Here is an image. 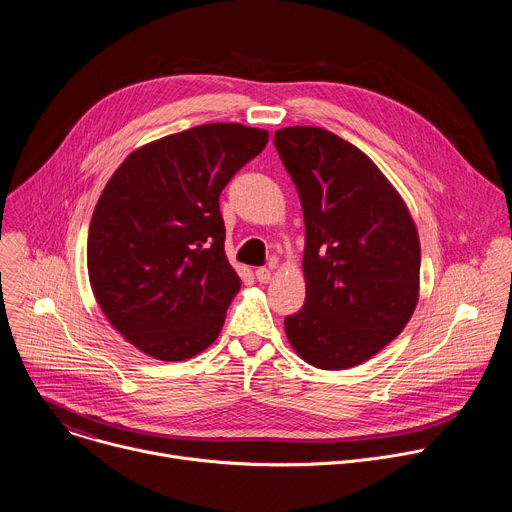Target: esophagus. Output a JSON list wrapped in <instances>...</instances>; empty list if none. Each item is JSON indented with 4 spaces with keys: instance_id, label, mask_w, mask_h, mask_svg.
Listing matches in <instances>:
<instances>
[{
    "instance_id": "esophagus-1",
    "label": "esophagus",
    "mask_w": 512,
    "mask_h": 512,
    "mask_svg": "<svg viewBox=\"0 0 512 512\" xmlns=\"http://www.w3.org/2000/svg\"><path fill=\"white\" fill-rule=\"evenodd\" d=\"M255 279H257L259 283H269V279H271V269L259 267V269L255 271Z\"/></svg>"
}]
</instances>
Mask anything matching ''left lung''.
<instances>
[{
	"mask_svg": "<svg viewBox=\"0 0 512 512\" xmlns=\"http://www.w3.org/2000/svg\"><path fill=\"white\" fill-rule=\"evenodd\" d=\"M306 223V304L285 318L294 350L316 369L362 364L397 338L419 300V235L375 162L322 127L275 131Z\"/></svg>",
	"mask_w": 512,
	"mask_h": 512,
	"instance_id": "1",
	"label": "left lung"
}]
</instances>
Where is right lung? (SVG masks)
<instances>
[{
  "mask_svg": "<svg viewBox=\"0 0 512 512\" xmlns=\"http://www.w3.org/2000/svg\"><path fill=\"white\" fill-rule=\"evenodd\" d=\"M267 139L265 129L206 123L141 145L109 178L89 227V281L141 352L178 362L221 334L241 279L218 198Z\"/></svg>",
  "mask_w": 512,
  "mask_h": 512,
  "instance_id": "right-lung-1",
  "label": "right lung"
}]
</instances>
